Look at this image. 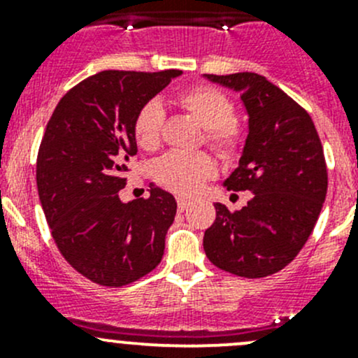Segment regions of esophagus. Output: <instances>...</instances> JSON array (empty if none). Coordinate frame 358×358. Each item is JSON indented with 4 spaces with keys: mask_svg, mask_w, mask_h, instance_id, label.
<instances>
[{
    "mask_svg": "<svg viewBox=\"0 0 358 358\" xmlns=\"http://www.w3.org/2000/svg\"><path fill=\"white\" fill-rule=\"evenodd\" d=\"M176 204H178V209L180 211H183V209H187L189 208V204H190V201L189 199H185V197H176Z\"/></svg>",
    "mask_w": 358,
    "mask_h": 358,
    "instance_id": "obj_1",
    "label": "esophagus"
}]
</instances>
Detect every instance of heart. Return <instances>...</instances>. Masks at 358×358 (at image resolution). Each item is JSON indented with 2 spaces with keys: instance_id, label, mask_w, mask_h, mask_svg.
Returning <instances> with one entry per match:
<instances>
[{
  "instance_id": "heart-1",
  "label": "heart",
  "mask_w": 358,
  "mask_h": 358,
  "mask_svg": "<svg viewBox=\"0 0 358 358\" xmlns=\"http://www.w3.org/2000/svg\"><path fill=\"white\" fill-rule=\"evenodd\" d=\"M183 107L206 129V138L213 149L223 157L232 159L241 152L244 143V129L234 119L236 106L218 88L196 86L178 96ZM164 107L159 100H150L138 110L133 126L135 140L143 150H156L161 145ZM156 180L171 192L189 196L196 194L204 182L215 176L216 164L208 154H166L157 161Z\"/></svg>"
}]
</instances>
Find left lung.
Returning a JSON list of instances; mask_svg holds the SVG:
<instances>
[{"mask_svg":"<svg viewBox=\"0 0 358 358\" xmlns=\"http://www.w3.org/2000/svg\"><path fill=\"white\" fill-rule=\"evenodd\" d=\"M202 78L241 95L248 136L239 166L223 185L252 194L236 213L216 202V220L202 243L206 256L234 275H272L296 258L319 220L327 194L322 143L308 112L265 76Z\"/></svg>","mask_w":358,"mask_h":358,"instance_id":"left-lung-1","label":"left lung"}]
</instances>
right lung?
<instances>
[{
  "mask_svg": "<svg viewBox=\"0 0 358 358\" xmlns=\"http://www.w3.org/2000/svg\"><path fill=\"white\" fill-rule=\"evenodd\" d=\"M182 71H102L69 90L53 110L36 166L53 241L72 268L100 286L147 275L164 255L176 201L150 185L149 199L122 202L135 119Z\"/></svg>",
  "mask_w": 358,
  "mask_h": 358,
  "instance_id": "obj_1",
  "label": "right lung"
}]
</instances>
